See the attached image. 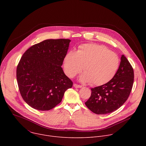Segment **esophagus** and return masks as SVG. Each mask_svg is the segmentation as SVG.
Here are the masks:
<instances>
[{
  "instance_id": "esophagus-1",
  "label": "esophagus",
  "mask_w": 146,
  "mask_h": 146,
  "mask_svg": "<svg viewBox=\"0 0 146 146\" xmlns=\"http://www.w3.org/2000/svg\"><path fill=\"white\" fill-rule=\"evenodd\" d=\"M74 87V88H82V86H80V85H78V84H74L73 85Z\"/></svg>"
}]
</instances>
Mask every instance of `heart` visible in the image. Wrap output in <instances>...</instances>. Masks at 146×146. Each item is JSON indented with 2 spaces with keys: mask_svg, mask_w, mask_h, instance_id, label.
Here are the masks:
<instances>
[{
  "mask_svg": "<svg viewBox=\"0 0 146 146\" xmlns=\"http://www.w3.org/2000/svg\"><path fill=\"white\" fill-rule=\"evenodd\" d=\"M119 66V58L115 52L105 46L94 44H82L76 51H69L63 62L64 72L68 77H74L83 68L84 73L80 81L96 86L109 82Z\"/></svg>",
  "mask_w": 146,
  "mask_h": 146,
  "instance_id": "1",
  "label": "heart"
}]
</instances>
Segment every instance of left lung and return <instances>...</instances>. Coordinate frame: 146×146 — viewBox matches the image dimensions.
Returning <instances> with one entry per match:
<instances>
[{
    "instance_id": "8db88e82",
    "label": "left lung",
    "mask_w": 146,
    "mask_h": 146,
    "mask_svg": "<svg viewBox=\"0 0 146 146\" xmlns=\"http://www.w3.org/2000/svg\"><path fill=\"white\" fill-rule=\"evenodd\" d=\"M134 81L133 69L123 55L114 77L106 84L91 88V95L85 103L96 114H106L119 109L128 99Z\"/></svg>"
}]
</instances>
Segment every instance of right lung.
<instances>
[{
  "mask_svg": "<svg viewBox=\"0 0 146 146\" xmlns=\"http://www.w3.org/2000/svg\"><path fill=\"white\" fill-rule=\"evenodd\" d=\"M69 39H48L36 44L23 55L17 68L19 90L32 108L50 110L62 101L73 82L61 66L67 54Z\"/></svg>",
  "mask_w": 146,
  "mask_h": 146,
  "instance_id": "right-lung-1",
  "label": "right lung"
}]
</instances>
